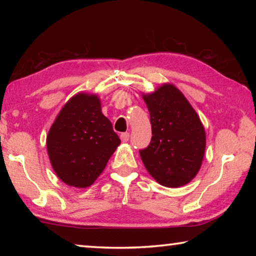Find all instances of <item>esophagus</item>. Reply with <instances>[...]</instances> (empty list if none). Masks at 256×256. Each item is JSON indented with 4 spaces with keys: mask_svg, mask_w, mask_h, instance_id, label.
Here are the masks:
<instances>
[{
    "mask_svg": "<svg viewBox=\"0 0 256 256\" xmlns=\"http://www.w3.org/2000/svg\"><path fill=\"white\" fill-rule=\"evenodd\" d=\"M120 140L123 142H128V138H130V133L128 132H124V133H120Z\"/></svg>",
    "mask_w": 256,
    "mask_h": 256,
    "instance_id": "obj_1",
    "label": "esophagus"
}]
</instances>
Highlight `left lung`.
I'll list each match as a JSON object with an SVG mask.
<instances>
[{"instance_id":"1","label":"left lung","mask_w":256,"mask_h":256,"mask_svg":"<svg viewBox=\"0 0 256 256\" xmlns=\"http://www.w3.org/2000/svg\"><path fill=\"white\" fill-rule=\"evenodd\" d=\"M150 112L151 141L140 150L146 170L164 186L188 184L200 170L206 150L204 128L183 94L164 84L144 96Z\"/></svg>"}]
</instances>
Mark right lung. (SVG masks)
Here are the masks:
<instances>
[{"label": "right lung", "mask_w": 256, "mask_h": 256, "mask_svg": "<svg viewBox=\"0 0 256 256\" xmlns=\"http://www.w3.org/2000/svg\"><path fill=\"white\" fill-rule=\"evenodd\" d=\"M120 144L97 96L78 94L60 112L47 136V151L60 180L88 188Z\"/></svg>", "instance_id": "add662e5"}]
</instances>
